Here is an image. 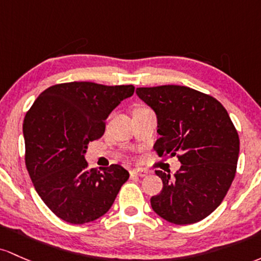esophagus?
Instances as JSON below:
<instances>
[{"label": "esophagus", "instance_id": "1", "mask_svg": "<svg viewBox=\"0 0 261 261\" xmlns=\"http://www.w3.org/2000/svg\"><path fill=\"white\" fill-rule=\"evenodd\" d=\"M130 174L137 175V176H140V177H144V176H146V175H148V171H146V170H144V169H133L130 171Z\"/></svg>", "mask_w": 261, "mask_h": 261}]
</instances>
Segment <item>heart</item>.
Returning <instances> with one entry per match:
<instances>
[{
    "label": "heart",
    "mask_w": 261,
    "mask_h": 261,
    "mask_svg": "<svg viewBox=\"0 0 261 261\" xmlns=\"http://www.w3.org/2000/svg\"><path fill=\"white\" fill-rule=\"evenodd\" d=\"M138 108H143V107H138Z\"/></svg>",
    "instance_id": "heart-1"
}]
</instances>
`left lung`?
<instances>
[{"label": "left lung", "mask_w": 261, "mask_h": 261, "mask_svg": "<svg viewBox=\"0 0 261 261\" xmlns=\"http://www.w3.org/2000/svg\"><path fill=\"white\" fill-rule=\"evenodd\" d=\"M138 97L154 111L160 156L177 155L181 168L155 171L163 190L150 198L156 215L174 224H192L223 201L236 176L239 137L221 102L177 85L139 87Z\"/></svg>", "instance_id": "obj_1"}]
</instances>
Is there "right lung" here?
Listing matches in <instances>:
<instances>
[{
    "instance_id": "1",
    "label": "right lung",
    "mask_w": 261,
    "mask_h": 261,
    "mask_svg": "<svg viewBox=\"0 0 261 261\" xmlns=\"http://www.w3.org/2000/svg\"><path fill=\"white\" fill-rule=\"evenodd\" d=\"M133 85H54L34 101L23 122L25 165L36 191L54 215L71 224L103 216L129 172L121 165L87 169V146L105 133V121Z\"/></svg>"
}]
</instances>
